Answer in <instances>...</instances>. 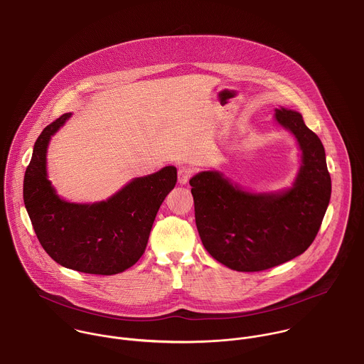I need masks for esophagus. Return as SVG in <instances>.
<instances>
[{
  "label": "esophagus",
  "mask_w": 364,
  "mask_h": 364,
  "mask_svg": "<svg viewBox=\"0 0 364 364\" xmlns=\"http://www.w3.org/2000/svg\"><path fill=\"white\" fill-rule=\"evenodd\" d=\"M191 176H193V170L190 167L183 166L178 168V183L180 184H187L188 180L191 178Z\"/></svg>",
  "instance_id": "1"
}]
</instances>
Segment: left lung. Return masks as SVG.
<instances>
[{
    "label": "left lung",
    "instance_id": "1",
    "mask_svg": "<svg viewBox=\"0 0 364 364\" xmlns=\"http://www.w3.org/2000/svg\"><path fill=\"white\" fill-rule=\"evenodd\" d=\"M275 117L295 134L302 150L292 188L251 194L218 171H203L190 180L203 245L214 259L240 272L265 271L304 254L316 238L331 200L321 139L298 112L282 107Z\"/></svg>",
    "mask_w": 364,
    "mask_h": 364
}]
</instances>
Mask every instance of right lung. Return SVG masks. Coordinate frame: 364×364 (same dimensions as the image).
<instances>
[{
	"instance_id": "add662e5",
	"label": "right lung",
	"mask_w": 364,
	"mask_h": 364,
	"mask_svg": "<svg viewBox=\"0 0 364 364\" xmlns=\"http://www.w3.org/2000/svg\"><path fill=\"white\" fill-rule=\"evenodd\" d=\"M70 113L48 124L33 144L23 177V203L38 241L59 265L93 275H114L143 255L156 214L177 183V168L130 181L106 201L73 204L60 200L46 178L50 136Z\"/></svg>"
}]
</instances>
